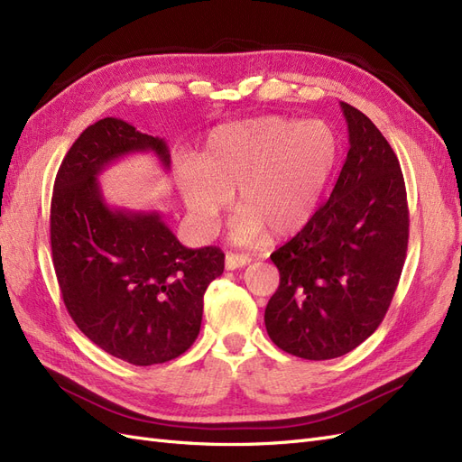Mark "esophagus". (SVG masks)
I'll use <instances>...</instances> for the list:
<instances>
[{
	"mask_svg": "<svg viewBox=\"0 0 462 462\" xmlns=\"http://www.w3.org/2000/svg\"><path fill=\"white\" fill-rule=\"evenodd\" d=\"M251 257L245 255V253H228L226 255V269L234 271V269H242V266L249 264Z\"/></svg>",
	"mask_w": 462,
	"mask_h": 462,
	"instance_id": "1",
	"label": "esophagus"
}]
</instances>
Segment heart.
Returning a JSON list of instances; mask_svg holds the SVG:
<instances>
[{
  "label": "heart",
  "instance_id": "b5f03b06",
  "mask_svg": "<svg viewBox=\"0 0 462 462\" xmlns=\"http://www.w3.org/2000/svg\"><path fill=\"white\" fill-rule=\"evenodd\" d=\"M339 159L336 130L324 121L259 116L215 128L196 161L176 165V186L198 225L211 232L236 191L232 237L282 236L315 213Z\"/></svg>",
  "mask_w": 462,
  "mask_h": 462
}]
</instances>
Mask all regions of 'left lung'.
Returning <instances> with one entry per match:
<instances>
[{
	"instance_id": "1",
	"label": "left lung",
	"mask_w": 462,
	"mask_h": 462,
	"mask_svg": "<svg viewBox=\"0 0 462 462\" xmlns=\"http://www.w3.org/2000/svg\"><path fill=\"white\" fill-rule=\"evenodd\" d=\"M349 152L330 199L271 259L280 286L264 309L274 344L309 361L353 351L390 309L409 244L403 172L370 118L341 101Z\"/></svg>"
}]
</instances>
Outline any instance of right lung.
Returning <instances> with one entry per match:
<instances>
[{"label":"right lung","mask_w":462,"mask_h":462,"mask_svg":"<svg viewBox=\"0 0 462 462\" xmlns=\"http://www.w3.org/2000/svg\"><path fill=\"white\" fill-rule=\"evenodd\" d=\"M169 147L121 118H101L72 143L55 176L50 236L70 319L84 336L136 366L176 359L196 341L207 286L225 271L218 247L188 249L159 213L111 209L97 174L115 159Z\"/></svg>","instance_id":"add662e5"}]
</instances>
